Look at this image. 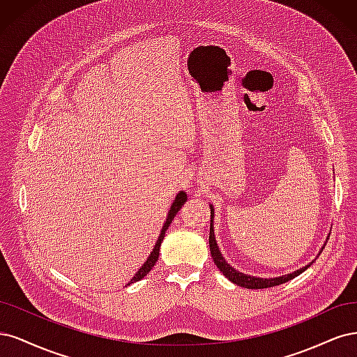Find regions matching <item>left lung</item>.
<instances>
[{
  "mask_svg": "<svg viewBox=\"0 0 357 357\" xmlns=\"http://www.w3.org/2000/svg\"><path fill=\"white\" fill-rule=\"evenodd\" d=\"M211 206V233H209V246H211V254H212V258H213V262L215 266L220 268V271L225 275V278L233 282L234 284L237 286H241V287H246V289H266V287H273V286H278V284H282V283H286L289 282L292 279H295L296 275H300L303 271H305L310 266H312L313 261L307 264L305 267L296 270V271H292V273H287V274H283V275H279V278H257V275H250V274H245L241 271H237L234 267L229 266V264L225 261V258L222 257L221 250H220V246H218L216 243V238H215V229H213V218H215V209L213 206ZM329 237V236H328ZM326 245V243H325ZM325 245L321 246L319 255L321 254V250H324Z\"/></svg>",
  "mask_w": 357,
  "mask_h": 357,
  "instance_id": "left-lung-1",
  "label": "left lung"
}]
</instances>
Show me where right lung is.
<instances>
[{"label": "right lung", "mask_w": 357, "mask_h": 357, "mask_svg": "<svg viewBox=\"0 0 357 357\" xmlns=\"http://www.w3.org/2000/svg\"><path fill=\"white\" fill-rule=\"evenodd\" d=\"M185 202H187V194H185V191H179V192L176 194V197H175L174 203H172L169 212H167L166 221H165V224H163L162 231H160L158 240L155 241L154 249L151 250V254H149V257L146 258V261L142 264V267H141L139 270H137V273L130 279L129 284H132V283H135V282H137V280L144 279L145 275H146L149 271H151V268L155 266V262H157L158 255H160V246H162V241H163V238H165V234H166V231H167V228L170 227L172 221H174V218L176 216V213L179 212V209L182 208V204L185 203Z\"/></svg>", "instance_id": "1"}]
</instances>
